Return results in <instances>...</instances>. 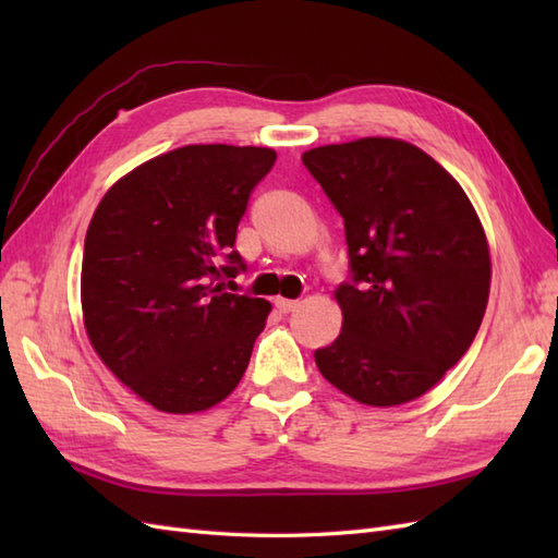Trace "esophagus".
<instances>
[{
	"label": "esophagus",
	"mask_w": 558,
	"mask_h": 558,
	"mask_svg": "<svg viewBox=\"0 0 558 558\" xmlns=\"http://www.w3.org/2000/svg\"><path fill=\"white\" fill-rule=\"evenodd\" d=\"M276 310H278L280 314H290V312L298 310V302H294V300H282V298H278V300H276Z\"/></svg>",
	"instance_id": "1"
}]
</instances>
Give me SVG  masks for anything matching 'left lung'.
Here are the masks:
<instances>
[{
	"instance_id": "obj_1",
	"label": "left lung",
	"mask_w": 558,
	"mask_h": 558,
	"mask_svg": "<svg viewBox=\"0 0 558 558\" xmlns=\"http://www.w3.org/2000/svg\"><path fill=\"white\" fill-rule=\"evenodd\" d=\"M304 168L345 222L342 330L318 372L374 408L424 396L475 340L489 300L487 236L460 184L417 146L360 138L312 148Z\"/></svg>"
}]
</instances>
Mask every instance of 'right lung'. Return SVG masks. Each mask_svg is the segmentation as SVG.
<instances>
[{
	"label": "right lung",
	"mask_w": 558,
	"mask_h": 558,
	"mask_svg": "<svg viewBox=\"0 0 558 558\" xmlns=\"http://www.w3.org/2000/svg\"><path fill=\"white\" fill-rule=\"evenodd\" d=\"M272 162L270 148L184 146L122 177L96 208L83 324L108 369L156 410H208L246 372L270 304L225 282L246 270L236 225Z\"/></svg>",
	"instance_id": "1"
}]
</instances>
